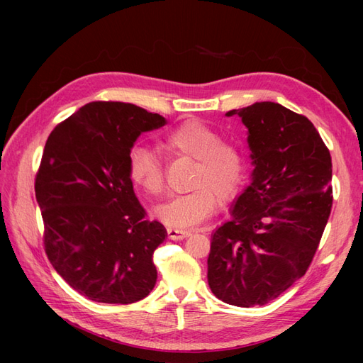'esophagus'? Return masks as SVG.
I'll use <instances>...</instances> for the list:
<instances>
[{"instance_id":"1","label":"esophagus","mask_w":363,"mask_h":363,"mask_svg":"<svg viewBox=\"0 0 363 363\" xmlns=\"http://www.w3.org/2000/svg\"><path fill=\"white\" fill-rule=\"evenodd\" d=\"M167 233H168V238L172 240H180L191 235L189 232H183V230H177V228H167Z\"/></svg>"}]
</instances>
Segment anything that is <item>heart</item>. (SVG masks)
<instances>
[{
	"instance_id": "1",
	"label": "heart",
	"mask_w": 363,
	"mask_h": 363,
	"mask_svg": "<svg viewBox=\"0 0 363 363\" xmlns=\"http://www.w3.org/2000/svg\"><path fill=\"white\" fill-rule=\"evenodd\" d=\"M163 145L172 155L195 160L191 192L174 196L156 207L155 215L169 227L192 228L213 213L218 203H233L247 179L245 157L236 145L199 119H188L164 136ZM127 175L136 188L157 196L164 188L163 163L144 145L130 150Z\"/></svg>"
}]
</instances>
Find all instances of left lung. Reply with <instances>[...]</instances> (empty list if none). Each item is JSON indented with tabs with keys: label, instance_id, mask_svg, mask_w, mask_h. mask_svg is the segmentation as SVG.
Instances as JSON below:
<instances>
[{
	"label": "left lung",
	"instance_id": "8db88e82",
	"mask_svg": "<svg viewBox=\"0 0 363 363\" xmlns=\"http://www.w3.org/2000/svg\"><path fill=\"white\" fill-rule=\"evenodd\" d=\"M233 115L248 128L255 169L232 219L212 236L207 281L227 304L263 306L311 267L332 212V157L311 121L281 104Z\"/></svg>",
	"mask_w": 363,
	"mask_h": 363
}]
</instances>
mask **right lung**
Returning <instances> with one entry per match:
<instances>
[{
  "label": "right lung",
  "mask_w": 363,
  "mask_h": 363,
  "mask_svg": "<svg viewBox=\"0 0 363 363\" xmlns=\"http://www.w3.org/2000/svg\"><path fill=\"white\" fill-rule=\"evenodd\" d=\"M164 124L135 104L92 101L47 139L35 180L43 248L59 276L92 301L130 304L155 288L152 255L167 230L138 201L127 157L140 133Z\"/></svg>",
  "instance_id": "right-lung-1"
}]
</instances>
